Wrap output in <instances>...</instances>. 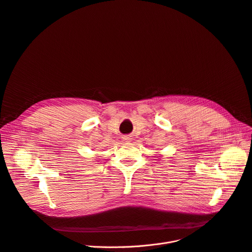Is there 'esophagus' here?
Here are the masks:
<instances>
[{"label": "esophagus", "instance_id": "1", "mask_svg": "<svg viewBox=\"0 0 252 252\" xmlns=\"http://www.w3.org/2000/svg\"><path fill=\"white\" fill-rule=\"evenodd\" d=\"M123 141H124V142L128 143V142H130V141H131V138H130L129 135H125V136H123Z\"/></svg>", "mask_w": 252, "mask_h": 252}]
</instances>
